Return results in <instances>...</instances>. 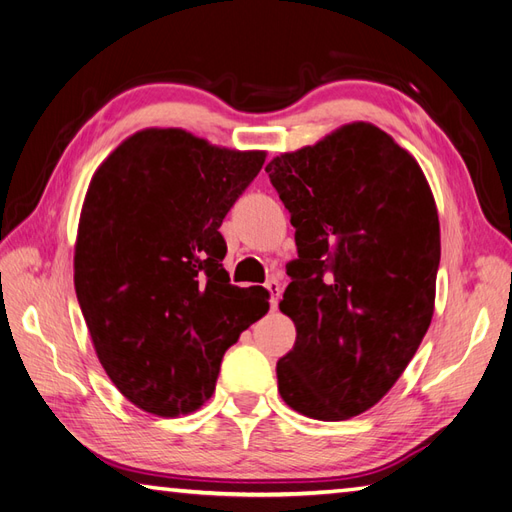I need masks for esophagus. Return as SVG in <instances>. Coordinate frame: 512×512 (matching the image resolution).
I'll use <instances>...</instances> for the list:
<instances>
[{"instance_id":"obj_1","label":"esophagus","mask_w":512,"mask_h":512,"mask_svg":"<svg viewBox=\"0 0 512 512\" xmlns=\"http://www.w3.org/2000/svg\"><path fill=\"white\" fill-rule=\"evenodd\" d=\"M266 290L270 292V307H272V310H277L279 299H281V285H279V281L270 279V281L266 283Z\"/></svg>"}]
</instances>
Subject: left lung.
Masks as SVG:
<instances>
[{
	"label": "left lung",
	"instance_id": "left-lung-1",
	"mask_svg": "<svg viewBox=\"0 0 512 512\" xmlns=\"http://www.w3.org/2000/svg\"><path fill=\"white\" fill-rule=\"evenodd\" d=\"M299 259L279 310L296 342L277 362L281 399L318 421L373 408L432 323L438 211L417 159L382 128L340 126L266 165Z\"/></svg>",
	"mask_w": 512,
	"mask_h": 512
}]
</instances>
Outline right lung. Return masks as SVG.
<instances>
[{
	"label": "right lung",
	"instance_id": "right-lung-1",
	"mask_svg": "<svg viewBox=\"0 0 512 512\" xmlns=\"http://www.w3.org/2000/svg\"><path fill=\"white\" fill-rule=\"evenodd\" d=\"M266 161L183 128L130 135L82 202L74 283L115 388L157 417L198 410L222 355L268 312V292L229 283L220 224Z\"/></svg>",
	"mask_w": 512,
	"mask_h": 512
}]
</instances>
